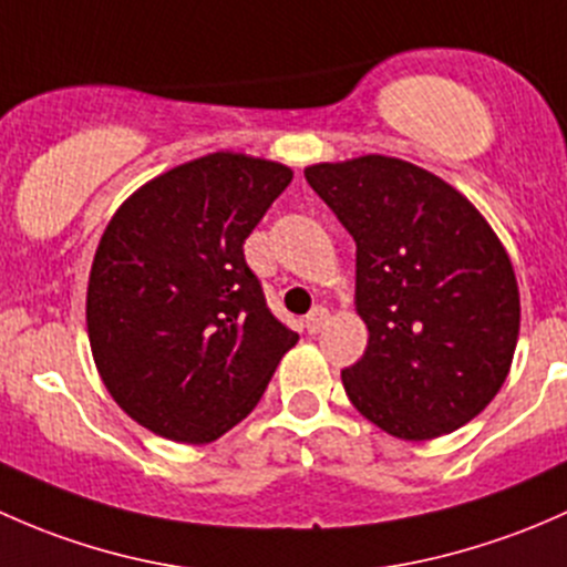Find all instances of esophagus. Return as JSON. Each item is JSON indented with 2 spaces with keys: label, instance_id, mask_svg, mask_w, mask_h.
<instances>
[{
  "label": "esophagus",
  "instance_id": "esophagus-1",
  "mask_svg": "<svg viewBox=\"0 0 567 567\" xmlns=\"http://www.w3.org/2000/svg\"><path fill=\"white\" fill-rule=\"evenodd\" d=\"M327 319H330V311H327V308H313L306 317V330L311 332V336H317V332L324 330Z\"/></svg>",
  "mask_w": 567,
  "mask_h": 567
}]
</instances>
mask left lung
Instances as JSON below:
<instances>
[{
	"label": "left lung",
	"instance_id": "obj_1",
	"mask_svg": "<svg viewBox=\"0 0 567 567\" xmlns=\"http://www.w3.org/2000/svg\"><path fill=\"white\" fill-rule=\"evenodd\" d=\"M306 179L358 245L365 354L341 371L363 417L395 440L461 429L499 393L522 302L511 256L481 209L410 161L313 163Z\"/></svg>",
	"mask_w": 567,
	"mask_h": 567
}]
</instances>
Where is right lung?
<instances>
[{"instance_id":"add662e5","label":"right lung","mask_w":567,"mask_h":567,"mask_svg":"<svg viewBox=\"0 0 567 567\" xmlns=\"http://www.w3.org/2000/svg\"><path fill=\"white\" fill-rule=\"evenodd\" d=\"M291 177L267 157L209 153L111 215L86 286L90 349L120 410L163 440L207 445L235 429L300 338L243 256Z\"/></svg>"}]
</instances>
